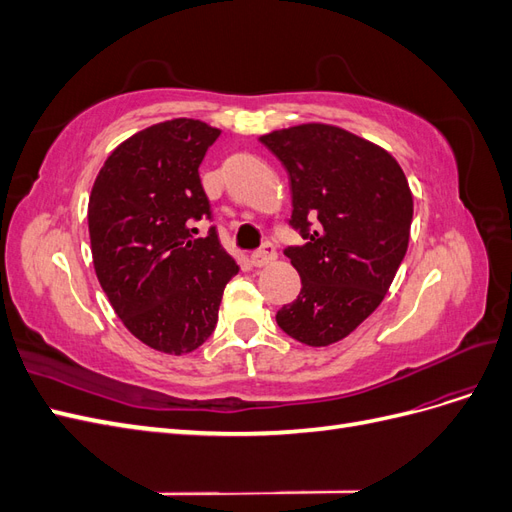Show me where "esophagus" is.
Segmentation results:
<instances>
[{"instance_id": "1", "label": "esophagus", "mask_w": 512, "mask_h": 512, "mask_svg": "<svg viewBox=\"0 0 512 512\" xmlns=\"http://www.w3.org/2000/svg\"><path fill=\"white\" fill-rule=\"evenodd\" d=\"M273 260H275V247L271 243H265L258 252H254L250 256V262L254 267H267Z\"/></svg>"}]
</instances>
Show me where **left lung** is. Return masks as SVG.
<instances>
[{"label": "left lung", "mask_w": 512, "mask_h": 512, "mask_svg": "<svg viewBox=\"0 0 512 512\" xmlns=\"http://www.w3.org/2000/svg\"><path fill=\"white\" fill-rule=\"evenodd\" d=\"M290 179L292 220L307 241L288 247L301 292L277 312L280 329L322 348L376 312L406 256L412 192L389 151L329 123L260 136Z\"/></svg>", "instance_id": "obj_1"}]
</instances>
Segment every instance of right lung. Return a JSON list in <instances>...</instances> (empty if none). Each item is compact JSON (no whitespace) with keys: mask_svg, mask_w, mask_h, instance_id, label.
Instances as JSON below:
<instances>
[{"mask_svg":"<svg viewBox=\"0 0 512 512\" xmlns=\"http://www.w3.org/2000/svg\"><path fill=\"white\" fill-rule=\"evenodd\" d=\"M220 136L198 119H170L123 141L94 181L87 207L98 282L126 329L149 348L188 354L218 324L226 284L239 273L211 220L198 166Z\"/></svg>","mask_w":512,"mask_h":512,"instance_id":"1","label":"right lung"}]
</instances>
